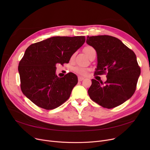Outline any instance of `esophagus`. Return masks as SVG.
<instances>
[{"instance_id":"1","label":"esophagus","mask_w":150,"mask_h":150,"mask_svg":"<svg viewBox=\"0 0 150 150\" xmlns=\"http://www.w3.org/2000/svg\"><path fill=\"white\" fill-rule=\"evenodd\" d=\"M84 79V78L83 77L78 76V81H83Z\"/></svg>"}]
</instances>
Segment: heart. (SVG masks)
Instances as JSON below:
<instances>
[{"label":"heart","mask_w":150,"mask_h":150,"mask_svg":"<svg viewBox=\"0 0 150 150\" xmlns=\"http://www.w3.org/2000/svg\"><path fill=\"white\" fill-rule=\"evenodd\" d=\"M94 50V49H93V47H90V46H88V47H85L84 49V51L85 54L88 56L89 53L91 50ZM74 55H75V54H73L72 57H74ZM74 72H75V73H76V74H79V75H85L87 74V73H88V69L87 68H85V67H83L76 66V67H75L74 68Z\"/></svg>","instance_id":"heart-1"}]
</instances>
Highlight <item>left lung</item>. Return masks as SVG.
<instances>
[{
  "mask_svg": "<svg viewBox=\"0 0 150 150\" xmlns=\"http://www.w3.org/2000/svg\"><path fill=\"white\" fill-rule=\"evenodd\" d=\"M86 42L97 52L95 74L107 72L105 83L92 80L88 90L90 98L108 109L123 104L134 93L140 75L136 54L120 39L111 36H88Z\"/></svg>",
  "mask_w": 150,
  "mask_h": 150,
  "instance_id": "8db88e82",
  "label": "left lung"
}]
</instances>
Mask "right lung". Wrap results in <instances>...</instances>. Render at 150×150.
Instances as JSON below:
<instances>
[{
	"label": "right lung",
	"instance_id": "obj_1",
	"mask_svg": "<svg viewBox=\"0 0 150 150\" xmlns=\"http://www.w3.org/2000/svg\"><path fill=\"white\" fill-rule=\"evenodd\" d=\"M85 40L83 36H53L30 45L18 67L22 93L47 110L64 103L77 84L78 78L72 72L58 77L56 65L68 63Z\"/></svg>",
	"mask_w": 150,
	"mask_h": 150
}]
</instances>
